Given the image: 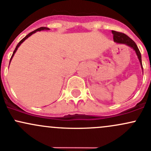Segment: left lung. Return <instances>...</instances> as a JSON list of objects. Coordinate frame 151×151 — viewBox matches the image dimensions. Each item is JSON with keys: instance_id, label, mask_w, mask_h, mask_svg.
Here are the masks:
<instances>
[{"instance_id": "8db88e82", "label": "left lung", "mask_w": 151, "mask_h": 151, "mask_svg": "<svg viewBox=\"0 0 151 151\" xmlns=\"http://www.w3.org/2000/svg\"><path fill=\"white\" fill-rule=\"evenodd\" d=\"M113 34V39H114V42L119 44H124V45H127L129 47L132 48L134 51H135L136 55H137V58H138L139 61H140L141 68H142V60H141V54L139 50L138 47H137V45L132 40H131L129 37L127 36L126 35H124V33H121V32H116V31H111ZM143 72V71H142Z\"/></svg>"}]
</instances>
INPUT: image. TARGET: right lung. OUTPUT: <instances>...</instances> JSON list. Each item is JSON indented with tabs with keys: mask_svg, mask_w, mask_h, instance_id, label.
I'll use <instances>...</instances> for the list:
<instances>
[{
	"mask_svg": "<svg viewBox=\"0 0 151 151\" xmlns=\"http://www.w3.org/2000/svg\"><path fill=\"white\" fill-rule=\"evenodd\" d=\"M49 29H49V28H47V27H40V28H38V29H37L35 30V31H33V32H30V33L29 34V35H27V36H26L25 37H24V38L22 39V40H21L20 42H19V44H18V45H17V46L16 47L15 50H14V52H13V55H12V56H11V60H10V63H11V60H12L13 57H14V54H15V53H16V52H17V50H18V48H19V47L20 46V45H21V44H22V43H23L25 41V40H27V38H28V37H29L31 36V35H33V34L36 33L37 32H40V31H42V30H49ZM10 63H9V64H10Z\"/></svg>",
	"mask_w": 151,
	"mask_h": 151,
	"instance_id": "add662e5",
	"label": "right lung"
}]
</instances>
